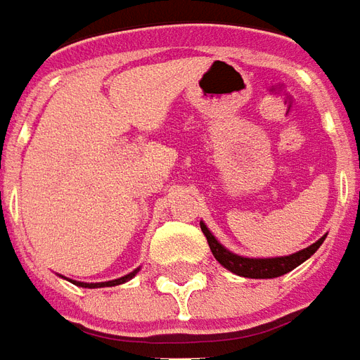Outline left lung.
I'll return each instance as SVG.
<instances>
[{"mask_svg": "<svg viewBox=\"0 0 360 360\" xmlns=\"http://www.w3.org/2000/svg\"><path fill=\"white\" fill-rule=\"evenodd\" d=\"M200 231L207 236V242L211 246L212 256L217 258V262L224 266L229 272L236 274V276H242V278H254V280H270V278H280L283 274L292 272L293 268H297L300 264H303L307 258H311L317 248L323 244L325 236L317 242H314L311 246L303 248L300 252H293L290 256H276V258H246V256H240V254H234L229 248H224L221 242L214 238L207 224L200 221Z\"/></svg>", "mask_w": 360, "mask_h": 360, "instance_id": "left-lung-1", "label": "left lung"}]
</instances>
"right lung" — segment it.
Returning <instances> with one entry per match:
<instances>
[{
    "label": "right lung",
    "instance_id": "1",
    "mask_svg": "<svg viewBox=\"0 0 360 360\" xmlns=\"http://www.w3.org/2000/svg\"><path fill=\"white\" fill-rule=\"evenodd\" d=\"M139 272V268H136L134 272L126 274V276H122V278H118V280H110V282H98V283H86V282H77V280H68V278H65V280H68V282H72L75 285H80V288H112V285H120V283L128 282V280H131L136 274Z\"/></svg>",
    "mask_w": 360,
    "mask_h": 360
}]
</instances>
